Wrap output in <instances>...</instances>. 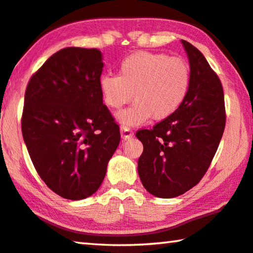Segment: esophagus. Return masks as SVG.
<instances>
[{"label": "esophagus", "mask_w": 253, "mask_h": 253, "mask_svg": "<svg viewBox=\"0 0 253 253\" xmlns=\"http://www.w3.org/2000/svg\"><path fill=\"white\" fill-rule=\"evenodd\" d=\"M120 134H122V137L124 139H129V138L133 137V135H134L133 130H131L130 128L127 127V126L120 127Z\"/></svg>", "instance_id": "1"}]
</instances>
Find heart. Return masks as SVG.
Instances as JSON below:
<instances>
[{
	"label": "heart",
	"instance_id": "obj_1",
	"mask_svg": "<svg viewBox=\"0 0 253 253\" xmlns=\"http://www.w3.org/2000/svg\"><path fill=\"white\" fill-rule=\"evenodd\" d=\"M190 87L189 63L164 53L137 51L120 63L118 75L103 74L99 79L103 102L111 109H120L134 94L136 102L118 115L127 127L142 125L151 117H171L182 106Z\"/></svg>",
	"mask_w": 253,
	"mask_h": 253
}]
</instances>
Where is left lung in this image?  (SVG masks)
Returning <instances> with one entry per match:
<instances>
[{
	"label": "left lung",
	"instance_id": "8db88e82",
	"mask_svg": "<svg viewBox=\"0 0 253 253\" xmlns=\"http://www.w3.org/2000/svg\"><path fill=\"white\" fill-rule=\"evenodd\" d=\"M191 69V87L182 106L152 129H141L138 174L155 197L173 198L205 175L225 128L224 92L217 74L200 51L181 40Z\"/></svg>",
	"mask_w": 253,
	"mask_h": 253
}]
</instances>
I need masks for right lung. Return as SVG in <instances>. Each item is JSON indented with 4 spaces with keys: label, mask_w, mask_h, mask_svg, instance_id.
<instances>
[{
    "label": "right lung",
    "mask_w": 253,
    "mask_h": 253,
    "mask_svg": "<svg viewBox=\"0 0 253 253\" xmlns=\"http://www.w3.org/2000/svg\"><path fill=\"white\" fill-rule=\"evenodd\" d=\"M102 67L97 48H63L26 89L23 141L39 177L65 199H84L99 189L120 142L99 89Z\"/></svg>",
    "instance_id": "right-lung-1"
}]
</instances>
